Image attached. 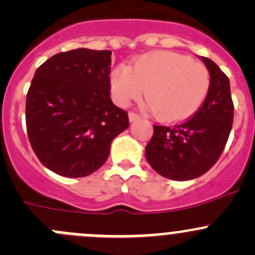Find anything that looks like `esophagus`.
I'll return each instance as SVG.
<instances>
[{
  "label": "esophagus",
  "instance_id": "esophagus-1",
  "mask_svg": "<svg viewBox=\"0 0 255 255\" xmlns=\"http://www.w3.org/2000/svg\"><path fill=\"white\" fill-rule=\"evenodd\" d=\"M128 117H129L130 122H134V121L140 120V116L137 115V113H134V112H129V115H128Z\"/></svg>",
  "mask_w": 255,
  "mask_h": 255
}]
</instances>
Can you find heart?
Masks as SVG:
<instances>
[{"label":"heart","mask_w":255,"mask_h":255,"mask_svg":"<svg viewBox=\"0 0 255 255\" xmlns=\"http://www.w3.org/2000/svg\"><path fill=\"white\" fill-rule=\"evenodd\" d=\"M210 84V71L204 64L173 51L144 54L130 68L120 66L111 74L116 104L127 106L144 89L149 109L166 123L181 122L199 111Z\"/></svg>","instance_id":"1"}]
</instances>
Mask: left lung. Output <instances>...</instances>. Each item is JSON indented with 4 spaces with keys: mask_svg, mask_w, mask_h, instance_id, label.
I'll list each match as a JSON object with an SVG mask.
<instances>
[{
    "mask_svg": "<svg viewBox=\"0 0 255 255\" xmlns=\"http://www.w3.org/2000/svg\"><path fill=\"white\" fill-rule=\"evenodd\" d=\"M210 71V90L194 117L174 126H154L145 156L159 175L191 180L207 173L222 154L233 125L230 80L211 59L201 56Z\"/></svg>",
    "mask_w": 255,
    "mask_h": 255,
    "instance_id": "1",
    "label": "left lung"
}]
</instances>
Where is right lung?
Wrapping results in <instances>:
<instances>
[{
  "label": "right lung",
  "mask_w": 255,
  "mask_h": 255,
  "mask_svg": "<svg viewBox=\"0 0 255 255\" xmlns=\"http://www.w3.org/2000/svg\"><path fill=\"white\" fill-rule=\"evenodd\" d=\"M111 54L74 49L35 71L25 102L28 139L40 163L58 175L96 171L112 140L129 126L128 113L110 97Z\"/></svg>",
  "instance_id": "add662e5"
}]
</instances>
